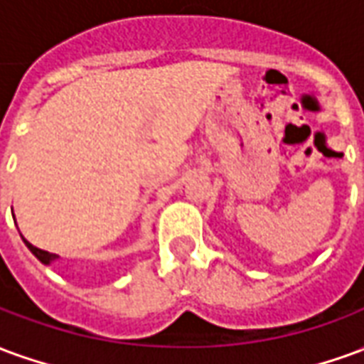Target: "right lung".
<instances>
[{"mask_svg":"<svg viewBox=\"0 0 364 364\" xmlns=\"http://www.w3.org/2000/svg\"><path fill=\"white\" fill-rule=\"evenodd\" d=\"M23 242H25V245H27L28 250H31V253L35 255L36 259L41 261V263H44V265H50V263H54L56 259H60V255H56V253H50V252H44V250H38V247H35V245L31 244V242H27L25 237H23Z\"/></svg>","mask_w":364,"mask_h":364,"instance_id":"1","label":"right lung"}]
</instances>
